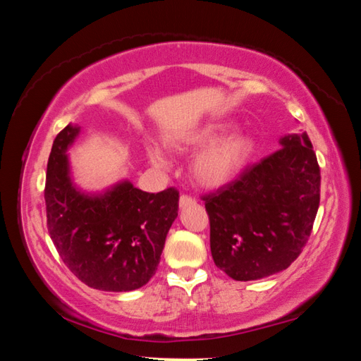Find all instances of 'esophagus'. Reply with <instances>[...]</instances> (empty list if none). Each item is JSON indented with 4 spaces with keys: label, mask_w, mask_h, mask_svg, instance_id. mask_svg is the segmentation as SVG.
I'll list each match as a JSON object with an SVG mask.
<instances>
[{
    "label": "esophagus",
    "mask_w": 361,
    "mask_h": 361,
    "mask_svg": "<svg viewBox=\"0 0 361 361\" xmlns=\"http://www.w3.org/2000/svg\"><path fill=\"white\" fill-rule=\"evenodd\" d=\"M195 200L191 197V195H181L180 197V209H186V207L192 205Z\"/></svg>",
    "instance_id": "esophagus-1"
}]
</instances>
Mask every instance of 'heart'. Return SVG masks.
<instances>
[{"instance_id":"1","label":"heart","mask_w":361,"mask_h":361,"mask_svg":"<svg viewBox=\"0 0 361 361\" xmlns=\"http://www.w3.org/2000/svg\"><path fill=\"white\" fill-rule=\"evenodd\" d=\"M228 122H212L199 130L170 138V148L178 152H189L205 148L191 164V175L199 186L218 189L234 181L253 157L256 142L248 133H229ZM146 156L152 166L166 169L167 156L157 145L146 146Z\"/></svg>"}]
</instances>
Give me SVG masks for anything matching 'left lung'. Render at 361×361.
<instances>
[{
	"instance_id": "obj_1",
	"label": "left lung",
	"mask_w": 361,
	"mask_h": 361,
	"mask_svg": "<svg viewBox=\"0 0 361 361\" xmlns=\"http://www.w3.org/2000/svg\"><path fill=\"white\" fill-rule=\"evenodd\" d=\"M279 143L239 180L204 197L213 261L239 282L288 267L319 210L320 167L307 133H288Z\"/></svg>"
}]
</instances>
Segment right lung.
Returning <instances> with one entry per match:
<instances>
[{
    "instance_id": "1",
    "label": "right lung",
    "mask_w": 361,
    "mask_h": 361,
    "mask_svg": "<svg viewBox=\"0 0 361 361\" xmlns=\"http://www.w3.org/2000/svg\"><path fill=\"white\" fill-rule=\"evenodd\" d=\"M79 132V126H66L49 154V235L66 267L90 288H142L156 274L169 229L178 216V191L145 192L129 180L103 191H84L73 180L68 157Z\"/></svg>"
}]
</instances>
